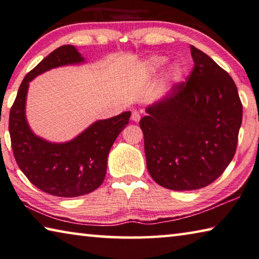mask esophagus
Instances as JSON below:
<instances>
[{"instance_id":"obj_1","label":"esophagus","mask_w":259,"mask_h":259,"mask_svg":"<svg viewBox=\"0 0 259 259\" xmlns=\"http://www.w3.org/2000/svg\"><path fill=\"white\" fill-rule=\"evenodd\" d=\"M131 119L135 122H139L140 119H141V114H140V112L137 111V110H133L132 116H131Z\"/></svg>"}]
</instances>
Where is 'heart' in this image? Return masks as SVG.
Instances as JSON below:
<instances>
[{"instance_id": "b5f03b06", "label": "heart", "mask_w": 259, "mask_h": 259, "mask_svg": "<svg viewBox=\"0 0 259 259\" xmlns=\"http://www.w3.org/2000/svg\"><path fill=\"white\" fill-rule=\"evenodd\" d=\"M167 63V58L164 56H154L149 58L148 61V67H149L150 71L156 72V71H160L165 66V64ZM182 75V69L180 65H173L169 70V77H171L173 80H179Z\"/></svg>"}]
</instances>
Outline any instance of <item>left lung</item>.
<instances>
[{
    "label": "left lung",
    "mask_w": 259,
    "mask_h": 259,
    "mask_svg": "<svg viewBox=\"0 0 259 259\" xmlns=\"http://www.w3.org/2000/svg\"><path fill=\"white\" fill-rule=\"evenodd\" d=\"M194 69L140 120L147 167L158 185L194 190L212 184L235 155L242 103L235 82L190 46Z\"/></svg>",
    "instance_id": "obj_1"
}]
</instances>
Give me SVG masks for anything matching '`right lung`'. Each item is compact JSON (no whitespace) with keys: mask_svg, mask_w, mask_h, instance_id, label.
<instances>
[{"mask_svg":"<svg viewBox=\"0 0 259 259\" xmlns=\"http://www.w3.org/2000/svg\"><path fill=\"white\" fill-rule=\"evenodd\" d=\"M81 62L83 57L73 46L55 49L26 74L10 110L9 132L17 164L35 187L54 196L77 197L100 187L109 151L131 117V111H126L97 120L64 143L48 142L32 132L25 116L28 82L54 67Z\"/></svg>","mask_w":259,"mask_h":259,"instance_id":"1","label":"right lung"}]
</instances>
